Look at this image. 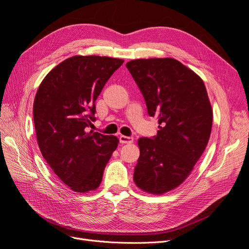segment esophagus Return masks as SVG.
<instances>
[{
  "label": "esophagus",
  "instance_id": "obj_1",
  "mask_svg": "<svg viewBox=\"0 0 249 249\" xmlns=\"http://www.w3.org/2000/svg\"><path fill=\"white\" fill-rule=\"evenodd\" d=\"M119 141H120V143H132L134 141V138L129 137V136H124V135H120Z\"/></svg>",
  "mask_w": 249,
  "mask_h": 249
}]
</instances>
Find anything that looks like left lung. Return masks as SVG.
Masks as SVG:
<instances>
[{
  "instance_id": "8db88e82",
  "label": "left lung",
  "mask_w": 249,
  "mask_h": 249,
  "mask_svg": "<svg viewBox=\"0 0 249 249\" xmlns=\"http://www.w3.org/2000/svg\"><path fill=\"white\" fill-rule=\"evenodd\" d=\"M125 66L149 116L160 124L157 136L138 140L134 182L142 191L161 195L184 183L202 155L212 130V107L201 78L176 59H137Z\"/></svg>"
}]
</instances>
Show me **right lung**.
<instances>
[{"instance_id":"1","label":"right lung","mask_w":249,"mask_h":249,"mask_svg":"<svg viewBox=\"0 0 249 249\" xmlns=\"http://www.w3.org/2000/svg\"><path fill=\"white\" fill-rule=\"evenodd\" d=\"M123 59L73 56L54 67L37 90L33 116L42 157L74 192L99 188L119 140L90 131L95 101Z\"/></svg>"}]
</instances>
